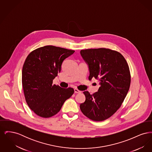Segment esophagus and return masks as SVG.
<instances>
[{"label": "esophagus", "instance_id": "obj_1", "mask_svg": "<svg viewBox=\"0 0 152 152\" xmlns=\"http://www.w3.org/2000/svg\"><path fill=\"white\" fill-rule=\"evenodd\" d=\"M74 91H75V93H76V94H80V93H81V91L78 90V89H76V88H75V89H74Z\"/></svg>", "mask_w": 152, "mask_h": 152}]
</instances>
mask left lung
I'll list each match as a JSON object with an SVG mask.
<instances>
[{
    "label": "left lung",
    "mask_w": 152,
    "mask_h": 152,
    "mask_svg": "<svg viewBox=\"0 0 152 152\" xmlns=\"http://www.w3.org/2000/svg\"><path fill=\"white\" fill-rule=\"evenodd\" d=\"M80 54L89 71V80H99L98 92L91 94L84 91L86 101L80 105L89 119L102 121L120 108L129 89L130 74L128 64L118 52L108 48L81 50Z\"/></svg>",
    "instance_id": "1"
}]
</instances>
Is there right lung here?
Here are the masks:
<instances>
[{
	"mask_svg": "<svg viewBox=\"0 0 152 152\" xmlns=\"http://www.w3.org/2000/svg\"><path fill=\"white\" fill-rule=\"evenodd\" d=\"M74 52L46 45L32 51L26 58L22 69V86L26 101L37 116L48 118L55 115L73 94L72 88H63L52 83L61 71L63 61Z\"/></svg>",
	"mask_w": 152,
	"mask_h": 152,
	"instance_id": "obj_1",
	"label": "right lung"
}]
</instances>
